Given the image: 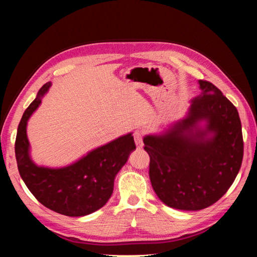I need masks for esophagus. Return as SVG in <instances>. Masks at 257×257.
I'll list each match as a JSON object with an SVG mask.
<instances>
[{"label": "esophagus", "mask_w": 257, "mask_h": 257, "mask_svg": "<svg viewBox=\"0 0 257 257\" xmlns=\"http://www.w3.org/2000/svg\"><path fill=\"white\" fill-rule=\"evenodd\" d=\"M134 139H135V144L137 149H142L144 147V143H143V134L141 131H136L134 133Z\"/></svg>", "instance_id": "34e87169"}]
</instances>
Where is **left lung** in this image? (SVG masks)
I'll return each instance as SVG.
<instances>
[{
	"label": "left lung",
	"mask_w": 257,
	"mask_h": 257,
	"mask_svg": "<svg viewBox=\"0 0 257 257\" xmlns=\"http://www.w3.org/2000/svg\"><path fill=\"white\" fill-rule=\"evenodd\" d=\"M198 83L200 94L191 100L183 119L144 137L155 194L168 207L188 211L219 200L235 181L243 158L236 107L211 82Z\"/></svg>",
	"instance_id": "obj_1"
}]
</instances>
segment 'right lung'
<instances>
[{"mask_svg":"<svg viewBox=\"0 0 257 257\" xmlns=\"http://www.w3.org/2000/svg\"><path fill=\"white\" fill-rule=\"evenodd\" d=\"M51 82L45 83L19 123L15 153L19 174L30 192L45 207L67 216L88 215L102 208L113 192L114 178L136 149L133 133L91 150L64 167L38 166L31 159L27 125Z\"/></svg>","mask_w":257,"mask_h":257,"instance_id":"add662e5","label":"right lung"}]
</instances>
